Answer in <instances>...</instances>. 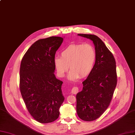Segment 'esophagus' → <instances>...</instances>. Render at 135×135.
Masks as SVG:
<instances>
[{
    "label": "esophagus",
    "mask_w": 135,
    "mask_h": 135,
    "mask_svg": "<svg viewBox=\"0 0 135 135\" xmlns=\"http://www.w3.org/2000/svg\"><path fill=\"white\" fill-rule=\"evenodd\" d=\"M78 91H79V88L77 87H73L72 89L71 93H72L73 94H76L78 93Z\"/></svg>",
    "instance_id": "obj_1"
}]
</instances>
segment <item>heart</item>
<instances>
[{
    "label": "heart",
    "mask_w": 135,
    "mask_h": 135,
    "mask_svg": "<svg viewBox=\"0 0 135 135\" xmlns=\"http://www.w3.org/2000/svg\"><path fill=\"white\" fill-rule=\"evenodd\" d=\"M97 55L94 46L90 44H71L61 52V57L56 56L54 64L59 77H63L69 68L68 79L75 81L88 76L92 72Z\"/></svg>",
    "instance_id": "1"
}]
</instances>
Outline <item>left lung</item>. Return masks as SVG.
<instances>
[{
    "label": "left lung",
    "instance_id": "left-lung-1",
    "mask_svg": "<svg viewBox=\"0 0 135 135\" xmlns=\"http://www.w3.org/2000/svg\"><path fill=\"white\" fill-rule=\"evenodd\" d=\"M93 42L97 58L94 68L76 95L79 118L92 121L99 118L109 105L117 85L115 60L104 42L96 35L78 34Z\"/></svg>",
    "mask_w": 135,
    "mask_h": 135
}]
</instances>
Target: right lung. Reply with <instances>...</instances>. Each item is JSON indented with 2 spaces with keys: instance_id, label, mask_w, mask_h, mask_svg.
Returning a JSON list of instances; mask_svg holds the SVG:
<instances>
[{
  "instance_id": "1",
  "label": "right lung",
  "mask_w": 135,
  "mask_h": 135,
  "mask_svg": "<svg viewBox=\"0 0 135 135\" xmlns=\"http://www.w3.org/2000/svg\"><path fill=\"white\" fill-rule=\"evenodd\" d=\"M63 38L51 36L40 39L30 47L22 59L20 88L27 110L41 123L58 118L64 102L63 82L56 78L54 59Z\"/></svg>"
}]
</instances>
